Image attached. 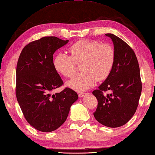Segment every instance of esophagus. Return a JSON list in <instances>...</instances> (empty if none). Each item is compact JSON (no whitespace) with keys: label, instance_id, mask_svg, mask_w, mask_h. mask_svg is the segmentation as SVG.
Returning a JSON list of instances; mask_svg holds the SVG:
<instances>
[{"label":"esophagus","instance_id":"esophagus-1","mask_svg":"<svg viewBox=\"0 0 155 155\" xmlns=\"http://www.w3.org/2000/svg\"><path fill=\"white\" fill-rule=\"evenodd\" d=\"M85 94H86L85 92H80L78 94V96H79V97H83V96Z\"/></svg>","mask_w":155,"mask_h":155}]
</instances>
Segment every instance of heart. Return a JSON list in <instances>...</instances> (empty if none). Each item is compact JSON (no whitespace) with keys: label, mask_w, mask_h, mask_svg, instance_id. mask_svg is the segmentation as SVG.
I'll return each mask as SVG.
<instances>
[{"label":"heart","mask_w":155,"mask_h":155,"mask_svg":"<svg viewBox=\"0 0 155 155\" xmlns=\"http://www.w3.org/2000/svg\"><path fill=\"white\" fill-rule=\"evenodd\" d=\"M70 55L59 52L53 63L55 69L67 78L76 74V63L82 71L68 83L77 91H84L94 85L96 80L103 81L109 76L115 61V51L112 45L97 40L82 39L69 48Z\"/></svg>","instance_id":"1"}]
</instances>
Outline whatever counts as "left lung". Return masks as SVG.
<instances>
[{
    "label": "left lung",
    "mask_w": 155,
    "mask_h": 155,
    "mask_svg": "<svg viewBox=\"0 0 155 155\" xmlns=\"http://www.w3.org/2000/svg\"><path fill=\"white\" fill-rule=\"evenodd\" d=\"M105 35L113 40L115 61L109 76L92 92L98 101L94 116L105 126L117 127L126 124L136 113L142 81L138 59L132 47L115 35ZM108 90L111 93L104 95Z\"/></svg>",
    "instance_id": "left-lung-1"
}]
</instances>
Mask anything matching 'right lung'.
Wrapping results in <instances>:
<instances>
[{"label":"right lung","instance_id":"obj_1","mask_svg":"<svg viewBox=\"0 0 155 155\" xmlns=\"http://www.w3.org/2000/svg\"><path fill=\"white\" fill-rule=\"evenodd\" d=\"M68 42L55 36L42 37L28 44L17 61V100L26 121L40 132L59 128L78 98L69 87L52 94L54 89L63 85L54 66L53 54Z\"/></svg>","mask_w":155,"mask_h":155}]
</instances>
